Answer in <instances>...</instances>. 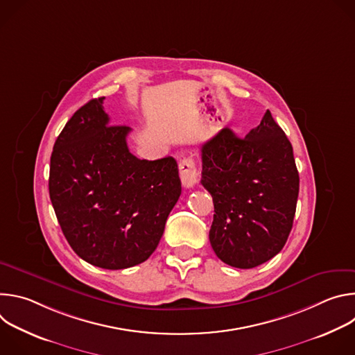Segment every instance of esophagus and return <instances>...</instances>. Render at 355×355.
I'll return each instance as SVG.
<instances>
[{"mask_svg":"<svg viewBox=\"0 0 355 355\" xmlns=\"http://www.w3.org/2000/svg\"><path fill=\"white\" fill-rule=\"evenodd\" d=\"M180 178L185 188H192L198 181V170L192 157L184 159L180 163Z\"/></svg>","mask_w":355,"mask_h":355,"instance_id":"34e87169","label":"esophagus"}]
</instances>
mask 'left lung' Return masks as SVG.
Listing matches in <instances>:
<instances>
[{"label":"left lung","mask_w":355,"mask_h":355,"mask_svg":"<svg viewBox=\"0 0 355 355\" xmlns=\"http://www.w3.org/2000/svg\"><path fill=\"white\" fill-rule=\"evenodd\" d=\"M200 184L212 195L209 230L227 266L254 268L282 250L292 229L299 174L292 144L270 111L244 139L222 129L200 147Z\"/></svg>","instance_id":"obj_1"}]
</instances>
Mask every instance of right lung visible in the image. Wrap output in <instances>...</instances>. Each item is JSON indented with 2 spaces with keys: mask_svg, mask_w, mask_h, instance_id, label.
I'll return each instance as SVG.
<instances>
[{
  "mask_svg": "<svg viewBox=\"0 0 355 355\" xmlns=\"http://www.w3.org/2000/svg\"><path fill=\"white\" fill-rule=\"evenodd\" d=\"M104 96L91 99L66 123L50 157L49 193L62 232L84 261L123 270L157 248L181 195L173 157L133 156L128 126L110 125Z\"/></svg>",
  "mask_w": 355,
  "mask_h": 355,
  "instance_id": "add662e5",
  "label": "right lung"
}]
</instances>
